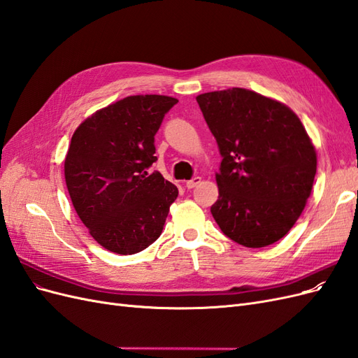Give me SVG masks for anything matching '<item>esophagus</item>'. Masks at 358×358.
Masks as SVG:
<instances>
[{
    "label": "esophagus",
    "instance_id": "esophagus-1",
    "mask_svg": "<svg viewBox=\"0 0 358 358\" xmlns=\"http://www.w3.org/2000/svg\"><path fill=\"white\" fill-rule=\"evenodd\" d=\"M201 182V178H194V179H191V180H187V183H185V187L188 188V189H191V188H196L199 183Z\"/></svg>",
    "mask_w": 358,
    "mask_h": 358
}]
</instances>
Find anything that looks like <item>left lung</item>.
Instances as JSON below:
<instances>
[{"mask_svg":"<svg viewBox=\"0 0 358 358\" xmlns=\"http://www.w3.org/2000/svg\"><path fill=\"white\" fill-rule=\"evenodd\" d=\"M222 155L216 224L246 248L272 245L292 229L312 192L317 150L289 107L245 88L197 95Z\"/></svg>","mask_w":358,"mask_h":358,"instance_id":"8db88e82","label":"left lung"}]
</instances>
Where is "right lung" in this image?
<instances>
[{"label":"right lung","instance_id":"right-lung-1","mask_svg":"<svg viewBox=\"0 0 358 358\" xmlns=\"http://www.w3.org/2000/svg\"><path fill=\"white\" fill-rule=\"evenodd\" d=\"M176 103L167 95H131L76 128L64 176L76 213L107 251L140 252L162 231L179 191L148 169L157 161L154 136Z\"/></svg>","mask_w":358,"mask_h":358}]
</instances>
